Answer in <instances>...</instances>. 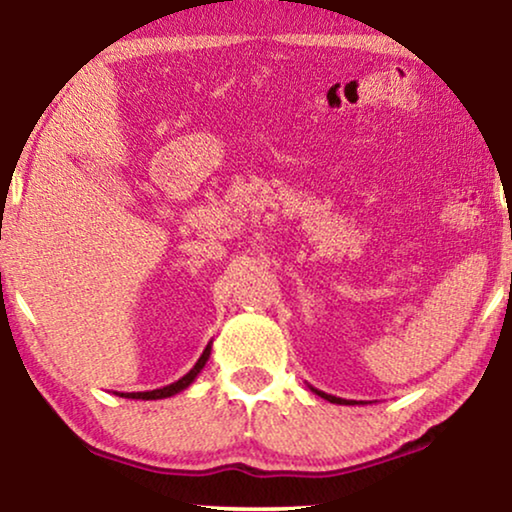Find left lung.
<instances>
[{"label": "left lung", "mask_w": 512, "mask_h": 512, "mask_svg": "<svg viewBox=\"0 0 512 512\" xmlns=\"http://www.w3.org/2000/svg\"><path fill=\"white\" fill-rule=\"evenodd\" d=\"M314 394L317 396H321V398H326V401H331V403H338V405H354L356 401H347V398H338V396H333V394H326V391H319V389H314V387H310Z\"/></svg>", "instance_id": "8db88e82"}]
</instances>
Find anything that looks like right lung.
I'll return each instance as SVG.
<instances>
[{
    "label": "right lung",
    "instance_id": "1",
    "mask_svg": "<svg viewBox=\"0 0 512 512\" xmlns=\"http://www.w3.org/2000/svg\"><path fill=\"white\" fill-rule=\"evenodd\" d=\"M209 354H212V342H209V345L205 347V352H202L198 363H195V366H193L191 370H188V373H186L184 377H181V380L167 384V387H163V389L132 391V394H118V396H123V398H139V401H158V398H170V396H174V394H179V391L188 389V387H191V384L195 382V377L200 375V370L205 368V363L209 361Z\"/></svg>",
    "mask_w": 512,
    "mask_h": 512
}]
</instances>
